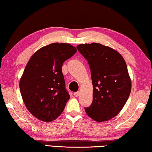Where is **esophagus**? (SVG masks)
<instances>
[{"mask_svg":"<svg viewBox=\"0 0 152 152\" xmlns=\"http://www.w3.org/2000/svg\"><path fill=\"white\" fill-rule=\"evenodd\" d=\"M74 96H75L76 97H78L79 95H80V92H74Z\"/></svg>","mask_w":152,"mask_h":152,"instance_id":"34e87169","label":"esophagus"}]
</instances>
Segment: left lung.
<instances>
[{"instance_id": "1", "label": "left lung", "mask_w": 152, "mask_h": 152, "mask_svg": "<svg viewBox=\"0 0 152 152\" xmlns=\"http://www.w3.org/2000/svg\"><path fill=\"white\" fill-rule=\"evenodd\" d=\"M76 48L88 61L91 72L93 101L85 108L86 114L97 122L111 119L125 106L132 90L124 58L101 43H84Z\"/></svg>"}]
</instances>
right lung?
<instances>
[{
    "mask_svg": "<svg viewBox=\"0 0 152 152\" xmlns=\"http://www.w3.org/2000/svg\"><path fill=\"white\" fill-rule=\"evenodd\" d=\"M76 51L69 43H53L40 48L29 59L19 88L27 109L37 119L50 122L63 112L70 96L61 68Z\"/></svg>",
    "mask_w": 152,
    "mask_h": 152,
    "instance_id": "1",
    "label": "right lung"
}]
</instances>
